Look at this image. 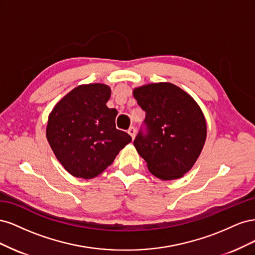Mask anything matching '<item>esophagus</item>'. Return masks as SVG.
I'll use <instances>...</instances> for the list:
<instances>
[{"label": "esophagus", "instance_id": "esophagus-1", "mask_svg": "<svg viewBox=\"0 0 255 255\" xmlns=\"http://www.w3.org/2000/svg\"><path fill=\"white\" fill-rule=\"evenodd\" d=\"M128 133L130 135V137L133 138L134 139V137H135V135H136V128H134V127H130L128 129Z\"/></svg>", "mask_w": 255, "mask_h": 255}]
</instances>
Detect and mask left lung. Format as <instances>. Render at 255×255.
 I'll use <instances>...</instances> for the list:
<instances>
[{
  "instance_id": "1",
  "label": "left lung",
  "mask_w": 255,
  "mask_h": 255,
  "mask_svg": "<svg viewBox=\"0 0 255 255\" xmlns=\"http://www.w3.org/2000/svg\"><path fill=\"white\" fill-rule=\"evenodd\" d=\"M133 95L145 113L134 145L149 171L164 181L183 176L205 142L206 123L200 107L170 83L145 85Z\"/></svg>"
}]
</instances>
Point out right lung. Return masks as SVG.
Returning a JSON list of instances; mask_svg holds the SVG:
<instances>
[{
	"instance_id": "1",
	"label": "right lung",
	"mask_w": 255,
	"mask_h": 255,
	"mask_svg": "<svg viewBox=\"0 0 255 255\" xmlns=\"http://www.w3.org/2000/svg\"><path fill=\"white\" fill-rule=\"evenodd\" d=\"M111 88L82 85L54 107L47 138L57 159L73 176L92 179L113 164L132 138L116 128L118 112L106 106Z\"/></svg>"
}]
</instances>
